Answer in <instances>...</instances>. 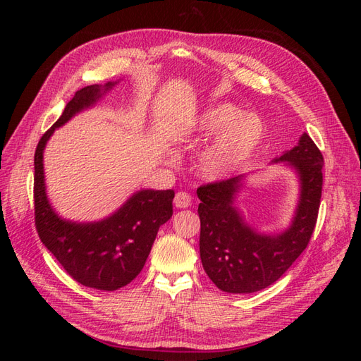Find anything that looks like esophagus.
Segmentation results:
<instances>
[{"label": "esophagus", "instance_id": "34e87169", "mask_svg": "<svg viewBox=\"0 0 361 361\" xmlns=\"http://www.w3.org/2000/svg\"><path fill=\"white\" fill-rule=\"evenodd\" d=\"M191 204V195L185 191H179L176 195H174V206L178 209H183V207H188Z\"/></svg>", "mask_w": 361, "mask_h": 361}]
</instances>
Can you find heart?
Segmentation results:
<instances>
[{"mask_svg": "<svg viewBox=\"0 0 361 361\" xmlns=\"http://www.w3.org/2000/svg\"><path fill=\"white\" fill-rule=\"evenodd\" d=\"M195 129L202 137L216 134L197 159L200 176L211 182L231 178L253 157L264 138L259 117L227 102L206 106L197 117Z\"/></svg>", "mask_w": 361, "mask_h": 361, "instance_id": "heart-1", "label": "heart"}]
</instances>
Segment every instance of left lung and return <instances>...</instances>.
<instances>
[{"label": "left lung", "instance_id": "left-lung-1", "mask_svg": "<svg viewBox=\"0 0 361 361\" xmlns=\"http://www.w3.org/2000/svg\"><path fill=\"white\" fill-rule=\"evenodd\" d=\"M280 162L298 176L300 199L289 227L279 233H260L235 206L245 176L207 183L197 190L202 265L223 292L251 293L268 288L285 274L310 241L321 204L322 154L304 133L297 146L272 161Z\"/></svg>", "mask_w": 361, "mask_h": 361}]
</instances>
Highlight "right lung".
Returning <instances> with one entry per match:
<instances>
[{"mask_svg": "<svg viewBox=\"0 0 361 361\" xmlns=\"http://www.w3.org/2000/svg\"><path fill=\"white\" fill-rule=\"evenodd\" d=\"M116 82L78 90L60 118L42 135L35 154V215L40 241L81 285L117 290L143 269L159 227L173 215V190H140L110 216L78 223L61 218L47 195L43 150L57 128L93 106Z\"/></svg>", "mask_w": 361, "mask_h": 361, "instance_id": "right-lung-1", "label": "right lung"}]
</instances>
